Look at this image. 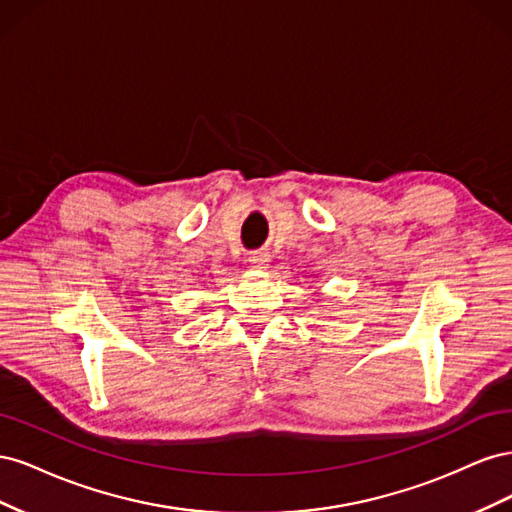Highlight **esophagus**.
Masks as SVG:
<instances>
[{
    "label": "esophagus",
    "instance_id": "34e87169",
    "mask_svg": "<svg viewBox=\"0 0 512 512\" xmlns=\"http://www.w3.org/2000/svg\"><path fill=\"white\" fill-rule=\"evenodd\" d=\"M250 262L254 267H265L269 262V254L267 252H254V254H250Z\"/></svg>",
    "mask_w": 512,
    "mask_h": 512
}]
</instances>
